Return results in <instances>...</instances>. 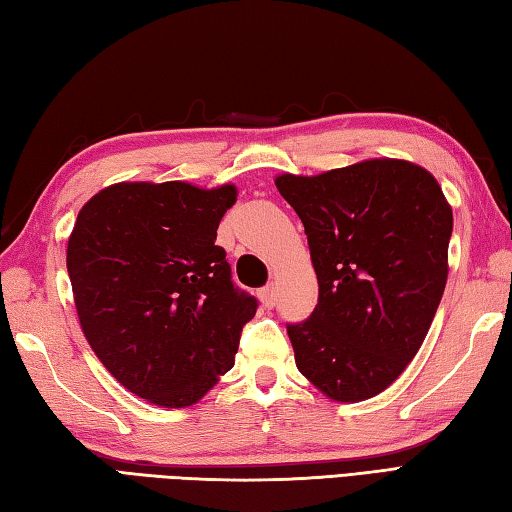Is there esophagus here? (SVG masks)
<instances>
[{
  "instance_id": "34e87169",
  "label": "esophagus",
  "mask_w": 512,
  "mask_h": 512,
  "mask_svg": "<svg viewBox=\"0 0 512 512\" xmlns=\"http://www.w3.org/2000/svg\"><path fill=\"white\" fill-rule=\"evenodd\" d=\"M259 299H262V303L266 308H273L277 303V286L275 284H268L264 286L262 290H259Z\"/></svg>"
}]
</instances>
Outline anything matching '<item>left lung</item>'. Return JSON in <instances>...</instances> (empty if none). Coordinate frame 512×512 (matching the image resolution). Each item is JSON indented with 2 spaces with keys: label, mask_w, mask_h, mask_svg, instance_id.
Listing matches in <instances>:
<instances>
[{
  "label": "left lung",
  "mask_w": 512,
  "mask_h": 512,
  "mask_svg": "<svg viewBox=\"0 0 512 512\" xmlns=\"http://www.w3.org/2000/svg\"><path fill=\"white\" fill-rule=\"evenodd\" d=\"M308 235L319 303L288 325L299 372L336 402L385 391L418 354L449 275L453 213L438 180L374 158L319 176L281 173Z\"/></svg>",
  "instance_id": "1"
}]
</instances>
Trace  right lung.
<instances>
[{"label": "right lung", "mask_w": 512, "mask_h": 512, "mask_svg": "<svg viewBox=\"0 0 512 512\" xmlns=\"http://www.w3.org/2000/svg\"><path fill=\"white\" fill-rule=\"evenodd\" d=\"M233 184L118 182L68 239L81 330L118 383L158 407L195 405L235 363L257 299L235 288L217 226Z\"/></svg>", "instance_id": "1"}]
</instances>
